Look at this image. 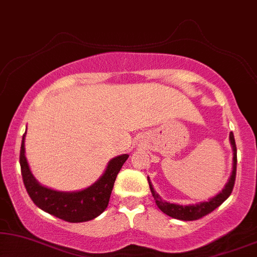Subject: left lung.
Listing matches in <instances>:
<instances>
[{"label": "left lung", "mask_w": 257, "mask_h": 257, "mask_svg": "<svg viewBox=\"0 0 257 257\" xmlns=\"http://www.w3.org/2000/svg\"><path fill=\"white\" fill-rule=\"evenodd\" d=\"M229 140H230L231 149H233V171H231V175L222 191H221L217 195L214 196V198L209 199L208 201L199 202V203H196V205H186V206L177 205V203H170V202L165 201V200L161 199L160 195L158 194L156 191H154L152 182L150 181V178L147 177L151 193H152L153 198H154V200H156L157 206L159 207V209L161 210V212L167 214L168 216L174 217V219L182 220V221H193V220L201 219L202 216L212 213L214 209L217 208V207H219L220 205H222V203L226 201V200L228 199V196H229L231 194V192H233L234 184H235V177H236V164H237V154H236L237 152H236V145H235V139H234L233 132H230Z\"/></svg>", "instance_id": "obj_1"}]
</instances>
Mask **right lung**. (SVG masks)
Returning a JSON list of instances; mask_svg holds the SVG:
<instances>
[{
    "mask_svg": "<svg viewBox=\"0 0 257 257\" xmlns=\"http://www.w3.org/2000/svg\"><path fill=\"white\" fill-rule=\"evenodd\" d=\"M26 133L21 144V173L28 194L35 205L68 222H85L100 215L106 209L115 178L128 154H121L108 161L103 175L90 187L77 192H59L42 186L31 173L24 149Z\"/></svg>",
    "mask_w": 257,
    "mask_h": 257,
    "instance_id": "1",
    "label": "right lung"
}]
</instances>
